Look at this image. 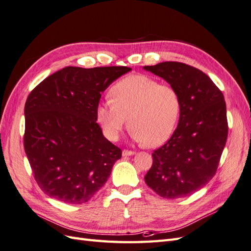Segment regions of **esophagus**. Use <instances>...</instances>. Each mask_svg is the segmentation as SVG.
<instances>
[{
    "instance_id": "obj_1",
    "label": "esophagus",
    "mask_w": 251,
    "mask_h": 251,
    "mask_svg": "<svg viewBox=\"0 0 251 251\" xmlns=\"http://www.w3.org/2000/svg\"><path fill=\"white\" fill-rule=\"evenodd\" d=\"M135 154L134 151H130V150H124L123 151V156H132Z\"/></svg>"
}]
</instances>
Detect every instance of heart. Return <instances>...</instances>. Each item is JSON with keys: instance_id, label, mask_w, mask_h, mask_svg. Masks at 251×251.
I'll return each mask as SVG.
<instances>
[{"instance_id": "obj_1", "label": "heart", "mask_w": 251, "mask_h": 251, "mask_svg": "<svg viewBox=\"0 0 251 251\" xmlns=\"http://www.w3.org/2000/svg\"><path fill=\"white\" fill-rule=\"evenodd\" d=\"M111 100L96 110L105 136L117 140L127 124L133 138L148 147L168 141L178 126L182 101L178 91L147 75L135 74L110 89Z\"/></svg>"}]
</instances>
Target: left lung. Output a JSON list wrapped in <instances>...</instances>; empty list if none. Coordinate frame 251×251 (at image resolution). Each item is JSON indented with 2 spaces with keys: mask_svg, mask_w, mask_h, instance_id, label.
I'll use <instances>...</instances> for the list:
<instances>
[{
  "mask_svg": "<svg viewBox=\"0 0 251 251\" xmlns=\"http://www.w3.org/2000/svg\"><path fill=\"white\" fill-rule=\"evenodd\" d=\"M144 69L168 81L182 101L178 126L151 154L153 164L144 180L163 198H183L216 175L228 136L224 96L206 74L184 63L164 62Z\"/></svg>",
  "mask_w": 251,
  "mask_h": 251,
  "instance_id": "8db88e82",
  "label": "left lung"
}]
</instances>
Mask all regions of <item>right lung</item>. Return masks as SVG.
Listing matches in <instances>:
<instances>
[{
    "instance_id": "right-lung-1",
    "label": "right lung",
    "mask_w": 251,
    "mask_h": 251,
    "mask_svg": "<svg viewBox=\"0 0 251 251\" xmlns=\"http://www.w3.org/2000/svg\"><path fill=\"white\" fill-rule=\"evenodd\" d=\"M125 66L66 67L37 85L25 103L24 149L42 191L65 203L89 201L121 158L96 123L101 93Z\"/></svg>"
}]
</instances>
